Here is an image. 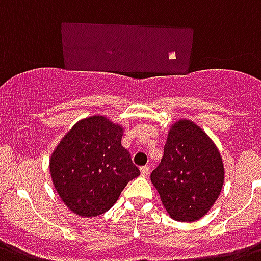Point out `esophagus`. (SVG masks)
Segmentation results:
<instances>
[{
    "label": "esophagus",
    "mask_w": 261,
    "mask_h": 261,
    "mask_svg": "<svg viewBox=\"0 0 261 261\" xmlns=\"http://www.w3.org/2000/svg\"><path fill=\"white\" fill-rule=\"evenodd\" d=\"M148 172H150V167H148V166H143V167H141L142 176H147Z\"/></svg>",
    "instance_id": "esophagus-1"
}]
</instances>
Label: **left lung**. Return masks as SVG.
Returning <instances> with one entry per match:
<instances>
[{
	"mask_svg": "<svg viewBox=\"0 0 261 261\" xmlns=\"http://www.w3.org/2000/svg\"><path fill=\"white\" fill-rule=\"evenodd\" d=\"M151 181L174 220L196 222L222 192V155L200 126L186 118L178 119L170 126L164 155L151 174Z\"/></svg>",
	"mask_w": 261,
	"mask_h": 261,
	"instance_id": "obj_1",
	"label": "left lung"
}]
</instances>
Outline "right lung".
Instances as JSON below:
<instances>
[{"label":"right lung","instance_id":"1","mask_svg":"<svg viewBox=\"0 0 261 261\" xmlns=\"http://www.w3.org/2000/svg\"><path fill=\"white\" fill-rule=\"evenodd\" d=\"M123 127L95 114L74 124L50 158L61 200L75 215L94 218L113 207L127 183L141 175L122 146Z\"/></svg>","mask_w":261,"mask_h":261}]
</instances>
